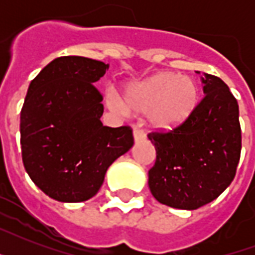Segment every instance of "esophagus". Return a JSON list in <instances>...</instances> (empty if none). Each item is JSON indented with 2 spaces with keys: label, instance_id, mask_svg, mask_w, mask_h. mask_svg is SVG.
Masks as SVG:
<instances>
[{
  "label": "esophagus",
  "instance_id": "obj_1",
  "mask_svg": "<svg viewBox=\"0 0 255 255\" xmlns=\"http://www.w3.org/2000/svg\"><path fill=\"white\" fill-rule=\"evenodd\" d=\"M144 139H145V135L143 133V131L139 129V128H133V140L135 141H141Z\"/></svg>",
  "mask_w": 255,
  "mask_h": 255
}]
</instances>
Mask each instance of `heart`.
<instances>
[{
  "instance_id": "obj_1",
  "label": "heart",
  "mask_w": 255,
  "mask_h": 255,
  "mask_svg": "<svg viewBox=\"0 0 255 255\" xmlns=\"http://www.w3.org/2000/svg\"><path fill=\"white\" fill-rule=\"evenodd\" d=\"M124 102L116 92L107 94L112 111L128 116L148 114V124L157 132H172L188 123L198 106L197 83L189 77L161 71L124 88Z\"/></svg>"
}]
</instances>
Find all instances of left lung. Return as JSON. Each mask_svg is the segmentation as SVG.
Returning a JSON list of instances; mask_svg holds the SVG:
<instances>
[{
  "mask_svg": "<svg viewBox=\"0 0 255 255\" xmlns=\"http://www.w3.org/2000/svg\"><path fill=\"white\" fill-rule=\"evenodd\" d=\"M201 83L205 96L188 123L148 135L156 149L149 190L176 209L194 210L216 200L233 181L241 156L237 100L220 78L204 73Z\"/></svg>",
  "mask_w": 255,
  "mask_h": 255,
  "instance_id": "obj_1",
  "label": "left lung"
}]
</instances>
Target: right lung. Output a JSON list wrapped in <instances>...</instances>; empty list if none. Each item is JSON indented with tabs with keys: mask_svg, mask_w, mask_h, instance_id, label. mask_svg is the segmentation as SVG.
Listing matches in <instances>:
<instances>
[{
	"mask_svg": "<svg viewBox=\"0 0 255 255\" xmlns=\"http://www.w3.org/2000/svg\"><path fill=\"white\" fill-rule=\"evenodd\" d=\"M108 65L85 57L54 59L34 78L21 110L22 161L31 181L61 202L94 197L106 172L133 145L129 127H106L94 87Z\"/></svg>",
	"mask_w": 255,
	"mask_h": 255,
	"instance_id": "right-lung-1",
	"label": "right lung"
}]
</instances>
